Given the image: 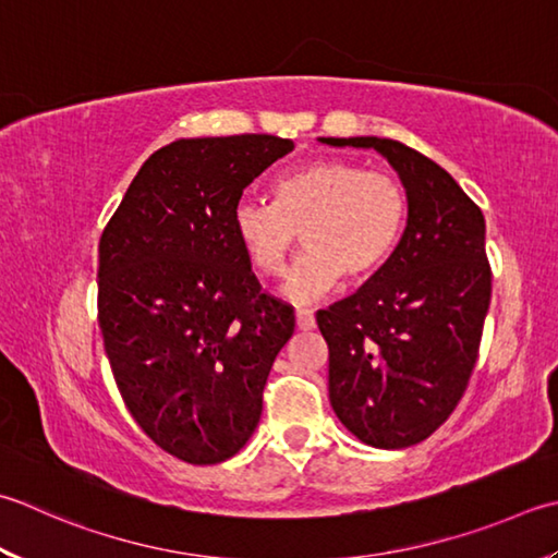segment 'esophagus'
Listing matches in <instances>:
<instances>
[{
	"instance_id": "esophagus-1",
	"label": "esophagus",
	"mask_w": 558,
	"mask_h": 558,
	"mask_svg": "<svg viewBox=\"0 0 558 558\" xmlns=\"http://www.w3.org/2000/svg\"><path fill=\"white\" fill-rule=\"evenodd\" d=\"M294 319H298V329H302V331H312L316 326L312 310H298L294 312Z\"/></svg>"
}]
</instances>
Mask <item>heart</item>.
Segmentation results:
<instances>
[{
    "label": "heart",
    "mask_w": 558,
    "mask_h": 558,
    "mask_svg": "<svg viewBox=\"0 0 558 558\" xmlns=\"http://www.w3.org/2000/svg\"><path fill=\"white\" fill-rule=\"evenodd\" d=\"M276 203L242 198L232 227L260 276L286 270L300 242L304 256L288 272L286 292L314 300L338 280L360 282L377 272L395 251L409 217V193L385 171L345 159H314L272 185Z\"/></svg>",
    "instance_id": "b5f03b06"
}]
</instances>
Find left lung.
I'll return each mask as SVG.
<instances>
[{"label": "left lung", "instance_id": "left-lung-1", "mask_svg": "<svg viewBox=\"0 0 558 558\" xmlns=\"http://www.w3.org/2000/svg\"><path fill=\"white\" fill-rule=\"evenodd\" d=\"M322 142L377 149L409 193L395 254L355 294L316 314L336 416L363 442L401 450L452 416L474 373L490 304L486 222L440 163L399 140Z\"/></svg>", "mask_w": 558, "mask_h": 558}]
</instances>
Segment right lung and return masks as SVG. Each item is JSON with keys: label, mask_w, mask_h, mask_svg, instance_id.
<instances>
[{"label": "right lung", "mask_w": 558, "mask_h": 558, "mask_svg": "<svg viewBox=\"0 0 558 558\" xmlns=\"http://www.w3.org/2000/svg\"><path fill=\"white\" fill-rule=\"evenodd\" d=\"M292 140H177L130 183L98 242V326L120 397L189 464L234 457L258 425L294 310L264 292L232 227L246 185Z\"/></svg>", "instance_id": "add662e5"}]
</instances>
